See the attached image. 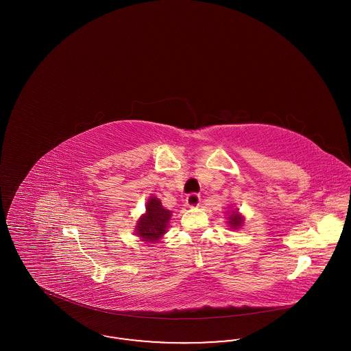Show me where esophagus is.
<instances>
[{"mask_svg": "<svg viewBox=\"0 0 351 351\" xmlns=\"http://www.w3.org/2000/svg\"><path fill=\"white\" fill-rule=\"evenodd\" d=\"M200 200L201 197L199 193H189V195L186 196V199H185V204H186L189 208H196V206H199Z\"/></svg>", "mask_w": 351, "mask_h": 351, "instance_id": "34e87169", "label": "esophagus"}]
</instances>
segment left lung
I'll list each match as a JSON object with an SVG mask.
<instances>
[{"instance_id":"8db88e82","label":"left lung","mask_w":351,"mask_h":351,"mask_svg":"<svg viewBox=\"0 0 351 351\" xmlns=\"http://www.w3.org/2000/svg\"><path fill=\"white\" fill-rule=\"evenodd\" d=\"M243 222V217L238 213V212H232V215L229 216V225L232 229H239V226Z\"/></svg>"}]
</instances>
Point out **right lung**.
Returning a JSON list of instances; mask_svg holds the SVG:
<instances>
[{
    "label": "right lung",
    "instance_id": "right-lung-1",
    "mask_svg": "<svg viewBox=\"0 0 351 351\" xmlns=\"http://www.w3.org/2000/svg\"><path fill=\"white\" fill-rule=\"evenodd\" d=\"M171 212L165 209L156 197H150L146 205V215L142 216L135 233L146 242H156L167 230Z\"/></svg>",
    "mask_w": 351,
    "mask_h": 351
}]
</instances>
